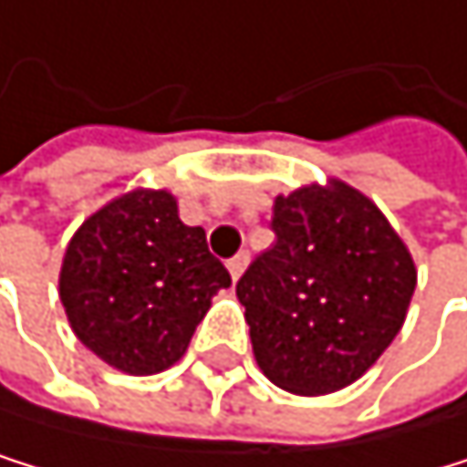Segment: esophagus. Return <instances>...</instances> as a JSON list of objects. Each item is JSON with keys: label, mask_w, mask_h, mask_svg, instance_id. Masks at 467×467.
<instances>
[{"label": "esophagus", "mask_w": 467, "mask_h": 467, "mask_svg": "<svg viewBox=\"0 0 467 467\" xmlns=\"http://www.w3.org/2000/svg\"><path fill=\"white\" fill-rule=\"evenodd\" d=\"M246 264H249V252H238L235 257H232V261L226 264V266H229V275H232V280H238V277L244 275Z\"/></svg>", "instance_id": "1"}]
</instances>
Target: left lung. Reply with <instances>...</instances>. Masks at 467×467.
I'll return each mask as SVG.
<instances>
[{
  "label": "left lung",
  "mask_w": 467,
  "mask_h": 467,
  "mask_svg": "<svg viewBox=\"0 0 467 467\" xmlns=\"http://www.w3.org/2000/svg\"><path fill=\"white\" fill-rule=\"evenodd\" d=\"M272 213L277 241L235 289L254 360L284 391H340L406 323L414 257L379 206L340 178L277 195Z\"/></svg>",
  "instance_id": "obj_1"
}]
</instances>
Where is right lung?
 <instances>
[{
  "instance_id": "add662e5",
  "label": "right lung",
  "mask_w": 467,
  "mask_h": 467,
  "mask_svg": "<svg viewBox=\"0 0 467 467\" xmlns=\"http://www.w3.org/2000/svg\"><path fill=\"white\" fill-rule=\"evenodd\" d=\"M232 277L167 190H130L70 238L58 297L73 335L132 377L175 366Z\"/></svg>"
}]
</instances>
